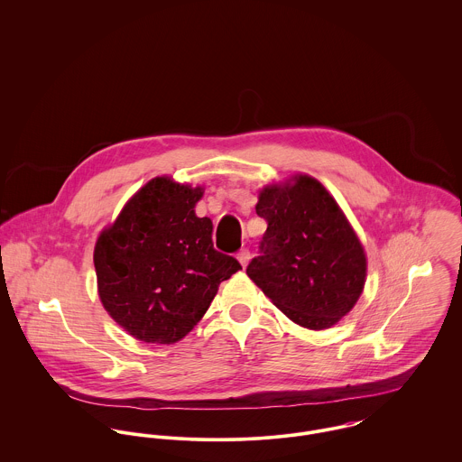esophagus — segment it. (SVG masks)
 <instances>
[{
	"label": "esophagus",
	"instance_id": "34e87169",
	"mask_svg": "<svg viewBox=\"0 0 462 462\" xmlns=\"http://www.w3.org/2000/svg\"><path fill=\"white\" fill-rule=\"evenodd\" d=\"M250 250H246V248H245V250H241V252H239V254H237V260H239V262H241V265H243V267H246V265H248V262H250Z\"/></svg>",
	"mask_w": 462,
	"mask_h": 462
}]
</instances>
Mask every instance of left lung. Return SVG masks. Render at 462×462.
<instances>
[{
    "label": "left lung",
    "instance_id": "obj_1",
    "mask_svg": "<svg viewBox=\"0 0 462 462\" xmlns=\"http://www.w3.org/2000/svg\"><path fill=\"white\" fill-rule=\"evenodd\" d=\"M255 208L267 230L248 276L292 322L337 324L356 305L366 276L365 250L342 208L310 175L265 186Z\"/></svg>",
    "mask_w": 462,
    "mask_h": 462
}]
</instances>
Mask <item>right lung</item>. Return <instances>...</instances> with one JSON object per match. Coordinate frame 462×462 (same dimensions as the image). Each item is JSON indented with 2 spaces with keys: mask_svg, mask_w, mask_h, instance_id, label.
Here are the masks:
<instances>
[{
  "mask_svg": "<svg viewBox=\"0 0 462 462\" xmlns=\"http://www.w3.org/2000/svg\"><path fill=\"white\" fill-rule=\"evenodd\" d=\"M202 188L149 180L96 243L101 303L147 344H175L210 307L221 282L241 269L212 246V221L195 206Z\"/></svg>",
  "mask_w": 462,
  "mask_h": 462,
  "instance_id": "obj_1",
  "label": "right lung"
}]
</instances>
